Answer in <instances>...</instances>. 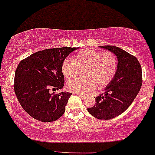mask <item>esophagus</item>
Returning <instances> with one entry per match:
<instances>
[{
	"label": "esophagus",
	"mask_w": 155,
	"mask_h": 155,
	"mask_svg": "<svg viewBox=\"0 0 155 155\" xmlns=\"http://www.w3.org/2000/svg\"><path fill=\"white\" fill-rule=\"evenodd\" d=\"M78 96H79V97H80L81 98H82V99H84V98H85V96H83V95H81V94H79H79H78Z\"/></svg>",
	"instance_id": "esophagus-1"
}]
</instances>
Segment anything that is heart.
Masks as SVG:
<instances>
[{"instance_id": "b5f03b06", "label": "heart", "mask_w": 155, "mask_h": 155, "mask_svg": "<svg viewBox=\"0 0 155 155\" xmlns=\"http://www.w3.org/2000/svg\"><path fill=\"white\" fill-rule=\"evenodd\" d=\"M79 71H83V79H73L67 83L69 91L79 94H87L97 86L104 87L113 80L117 70L118 59L112 52L102 53L85 48L76 53L74 60L69 58L63 61L61 67L65 79H74Z\"/></svg>"}]
</instances>
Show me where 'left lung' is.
<instances>
[{
	"instance_id": "left-lung-1",
	"label": "left lung",
	"mask_w": 155,
	"mask_h": 155,
	"mask_svg": "<svg viewBox=\"0 0 155 155\" xmlns=\"http://www.w3.org/2000/svg\"><path fill=\"white\" fill-rule=\"evenodd\" d=\"M100 48L116 56L118 70L113 80L95 98L96 104L87 111L95 118L109 120L123 113L133 102L142 85V70L137 58L123 49L112 45Z\"/></svg>"
}]
</instances>
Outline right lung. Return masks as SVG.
Wrapping results in <instances>:
<instances>
[{
  "label": "right lung",
  "mask_w": 155,
  "mask_h": 155,
  "mask_svg": "<svg viewBox=\"0 0 155 155\" xmlns=\"http://www.w3.org/2000/svg\"><path fill=\"white\" fill-rule=\"evenodd\" d=\"M78 48H57L37 51L22 60L15 74L14 89L18 101L30 116L42 122L60 118L72 93H50L62 89L64 79L61 67Z\"/></svg>",
  "instance_id": "obj_1"
}]
</instances>
